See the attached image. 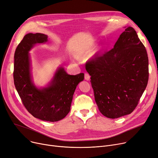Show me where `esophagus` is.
<instances>
[{"label":"esophagus","instance_id":"1","mask_svg":"<svg viewBox=\"0 0 158 158\" xmlns=\"http://www.w3.org/2000/svg\"><path fill=\"white\" fill-rule=\"evenodd\" d=\"M85 80H86V81H89V79H90V76H89L88 73L86 72V73H85Z\"/></svg>","mask_w":158,"mask_h":158}]
</instances>
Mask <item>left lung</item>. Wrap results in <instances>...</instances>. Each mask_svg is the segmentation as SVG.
Returning <instances> with one entry per match:
<instances>
[{"mask_svg":"<svg viewBox=\"0 0 158 158\" xmlns=\"http://www.w3.org/2000/svg\"><path fill=\"white\" fill-rule=\"evenodd\" d=\"M95 100L110 118L131 114L138 104L148 80L146 48L131 27L125 29L110 51L86 63Z\"/></svg>","mask_w":158,"mask_h":158,"instance_id":"1","label":"left lung"}]
</instances>
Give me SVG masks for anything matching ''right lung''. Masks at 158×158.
I'll return each instance as SVG.
<instances>
[{"label": "right lung", "mask_w": 158, "mask_h": 158, "mask_svg": "<svg viewBox=\"0 0 158 158\" xmlns=\"http://www.w3.org/2000/svg\"><path fill=\"white\" fill-rule=\"evenodd\" d=\"M47 38L41 33H29L23 37L15 52L13 79L22 102L29 113L41 120L57 122L69 113L73 95L85 74L72 76L60 68L48 87L39 89L33 85L29 51L35 44L46 42Z\"/></svg>", "instance_id": "obj_1"}]
</instances>
